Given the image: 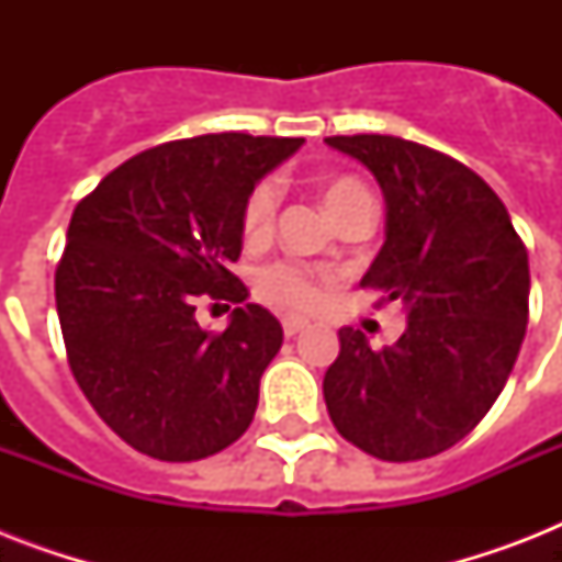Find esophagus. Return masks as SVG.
<instances>
[{"instance_id":"obj_1","label":"esophagus","mask_w":562,"mask_h":562,"mask_svg":"<svg viewBox=\"0 0 562 562\" xmlns=\"http://www.w3.org/2000/svg\"><path fill=\"white\" fill-rule=\"evenodd\" d=\"M303 329H308V321H303V317H285V321H282V333H285V338H294V335H300Z\"/></svg>"}]
</instances>
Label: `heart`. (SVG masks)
I'll return each instance as SVG.
<instances>
[{"label": "heart", "mask_w": 562, "mask_h": 562, "mask_svg": "<svg viewBox=\"0 0 562 562\" xmlns=\"http://www.w3.org/2000/svg\"><path fill=\"white\" fill-rule=\"evenodd\" d=\"M324 201L326 210L333 212L335 221L347 218L352 210L373 203L370 189L359 178L341 175L324 183ZM280 210V187L273 180H259L245 198L241 206V233L247 238H265L273 229ZM256 294L271 303V306L291 308V312H308L321 303V289H317L315 277L294 262H273L265 265L262 271L256 273Z\"/></svg>", "instance_id": "1"}]
</instances>
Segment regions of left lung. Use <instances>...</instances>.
<instances>
[{
  "instance_id": "left-lung-1",
  "label": "left lung",
  "mask_w": 562,
  "mask_h": 562,
  "mask_svg": "<svg viewBox=\"0 0 562 562\" xmlns=\"http://www.w3.org/2000/svg\"><path fill=\"white\" fill-rule=\"evenodd\" d=\"M326 145L368 166L387 203L384 245L361 289L408 308L393 347L370 350L352 326L338 333L326 408L361 452L423 461L470 435L505 387L528 326V250L505 203L463 162L400 136Z\"/></svg>"
}]
</instances>
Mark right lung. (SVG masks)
Segmentation results:
<instances>
[{
	"label": "right lung",
	"mask_w": 562,
	"mask_h": 562,
	"mask_svg": "<svg viewBox=\"0 0 562 562\" xmlns=\"http://www.w3.org/2000/svg\"><path fill=\"white\" fill-rule=\"evenodd\" d=\"M300 145L236 131L162 143L75 206L55 271L66 359L95 414L136 452L201 461L250 426L282 326L245 303L229 265L241 256L247 192ZM198 296L243 306L224 334H206L193 321Z\"/></svg>",
	"instance_id": "add662e5"
}]
</instances>
